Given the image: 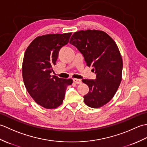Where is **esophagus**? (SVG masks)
Wrapping results in <instances>:
<instances>
[{"instance_id":"1","label":"esophagus","mask_w":147,"mask_h":147,"mask_svg":"<svg viewBox=\"0 0 147 147\" xmlns=\"http://www.w3.org/2000/svg\"><path fill=\"white\" fill-rule=\"evenodd\" d=\"M73 80V82H74V83H76V84H80V83H82V80H80V79L74 78Z\"/></svg>"}]
</instances>
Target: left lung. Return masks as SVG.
<instances>
[{"label": "left lung", "instance_id": "left-lung-1", "mask_svg": "<svg viewBox=\"0 0 147 147\" xmlns=\"http://www.w3.org/2000/svg\"><path fill=\"white\" fill-rule=\"evenodd\" d=\"M69 43L83 54L86 64L96 74L95 80H83L89 87L83 96L88 107L99 108L111 100L122 80L123 60L116 43L102 31L75 32Z\"/></svg>", "mask_w": 147, "mask_h": 147}]
</instances>
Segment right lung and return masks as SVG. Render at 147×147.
I'll list each match as a JSON object with an SVG mask.
<instances>
[{
  "label": "right lung",
  "instance_id": "obj_1",
  "mask_svg": "<svg viewBox=\"0 0 147 147\" xmlns=\"http://www.w3.org/2000/svg\"><path fill=\"white\" fill-rule=\"evenodd\" d=\"M71 33L49 34L34 39L24 55L22 74L28 92L38 105L45 109L60 106L71 79L51 76L60 49L67 44Z\"/></svg>",
  "mask_w": 147,
  "mask_h": 147
}]
</instances>
